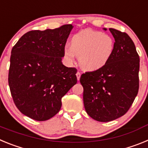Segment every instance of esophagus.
Listing matches in <instances>:
<instances>
[{"mask_svg":"<svg viewBox=\"0 0 148 148\" xmlns=\"http://www.w3.org/2000/svg\"><path fill=\"white\" fill-rule=\"evenodd\" d=\"M76 76H77V79H78V81H79V79H80V77H81V73H80V72H79V71L77 72Z\"/></svg>","mask_w":148,"mask_h":148,"instance_id":"obj_1","label":"esophagus"}]
</instances>
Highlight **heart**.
Masks as SVG:
<instances>
[{
  "label": "heart",
  "instance_id": "b5f03b06",
  "mask_svg": "<svg viewBox=\"0 0 148 148\" xmlns=\"http://www.w3.org/2000/svg\"><path fill=\"white\" fill-rule=\"evenodd\" d=\"M114 40L110 35L92 29L82 30L71 40V46H66L64 56L69 63L79 57V64L84 70L93 71L103 67L114 51Z\"/></svg>",
  "mask_w": 148,
  "mask_h": 148
}]
</instances>
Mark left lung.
I'll return each instance as SVG.
<instances>
[{"label": "left lung", "mask_w": 148, "mask_h": 148, "mask_svg": "<svg viewBox=\"0 0 148 148\" xmlns=\"http://www.w3.org/2000/svg\"><path fill=\"white\" fill-rule=\"evenodd\" d=\"M109 30L115 39L111 58L103 67L86 72L80 78L86 112L101 122L124 116L139 87V56L135 44L125 32L113 28Z\"/></svg>", "instance_id": "1"}]
</instances>
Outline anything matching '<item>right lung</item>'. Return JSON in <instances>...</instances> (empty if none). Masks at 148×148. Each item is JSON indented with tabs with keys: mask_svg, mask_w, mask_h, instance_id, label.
I'll return each instance as SVG.
<instances>
[{
	"mask_svg": "<svg viewBox=\"0 0 148 148\" xmlns=\"http://www.w3.org/2000/svg\"><path fill=\"white\" fill-rule=\"evenodd\" d=\"M72 24L32 30L12 49L8 75L12 97L23 115L36 121L53 117L61 99L77 83L75 67L61 62Z\"/></svg>",
	"mask_w": 148,
	"mask_h": 148,
	"instance_id": "obj_1",
	"label": "right lung"
}]
</instances>
